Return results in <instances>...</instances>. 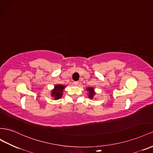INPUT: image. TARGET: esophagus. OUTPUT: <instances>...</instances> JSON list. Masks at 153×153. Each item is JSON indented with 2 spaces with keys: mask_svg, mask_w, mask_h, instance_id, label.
Returning <instances> with one entry per match:
<instances>
[{
  "mask_svg": "<svg viewBox=\"0 0 153 153\" xmlns=\"http://www.w3.org/2000/svg\"><path fill=\"white\" fill-rule=\"evenodd\" d=\"M78 83H79V82H78V81H75V82H73V84H74V85H77L78 84Z\"/></svg>",
  "mask_w": 153,
  "mask_h": 153,
  "instance_id": "34e87169",
  "label": "esophagus"
}]
</instances>
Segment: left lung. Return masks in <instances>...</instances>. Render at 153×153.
<instances>
[{
  "label": "left lung",
  "mask_w": 153,
  "mask_h": 153,
  "mask_svg": "<svg viewBox=\"0 0 153 153\" xmlns=\"http://www.w3.org/2000/svg\"><path fill=\"white\" fill-rule=\"evenodd\" d=\"M87 91H88L89 93V97L90 98H92L93 97V96H94V94H95V93H94V92L93 88H89L87 89Z\"/></svg>",
  "instance_id": "obj_1"
}]
</instances>
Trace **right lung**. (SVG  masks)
Segmentation results:
<instances>
[{
  "instance_id": "add662e5",
  "label": "right lung",
  "mask_w": 153,
  "mask_h": 153,
  "mask_svg": "<svg viewBox=\"0 0 153 153\" xmlns=\"http://www.w3.org/2000/svg\"><path fill=\"white\" fill-rule=\"evenodd\" d=\"M65 88V86L63 85H56L55 87V89L52 91V97L55 98V100H58L62 96L63 90Z\"/></svg>"
}]
</instances>
